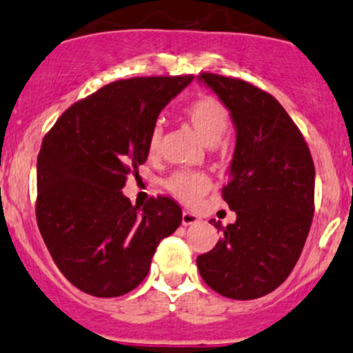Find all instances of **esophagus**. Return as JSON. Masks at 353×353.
<instances>
[{"label": "esophagus", "instance_id": "esophagus-1", "mask_svg": "<svg viewBox=\"0 0 353 353\" xmlns=\"http://www.w3.org/2000/svg\"><path fill=\"white\" fill-rule=\"evenodd\" d=\"M198 222V217L193 212H183V225H193Z\"/></svg>", "mask_w": 353, "mask_h": 353}]
</instances>
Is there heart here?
I'll use <instances>...</instances> for the list:
<instances>
[{
	"mask_svg": "<svg viewBox=\"0 0 353 353\" xmlns=\"http://www.w3.org/2000/svg\"><path fill=\"white\" fill-rule=\"evenodd\" d=\"M186 119L193 125L194 131L200 134L207 145H215L221 141L224 132L229 125V112L217 98L214 97H200L191 101L184 110ZM162 143V129L159 125L152 129L148 138V153L150 157H155L160 150ZM165 190L177 200L191 205L196 203L208 190H210V179L201 172H190V170H179L172 176L167 177L163 183Z\"/></svg>",
	"mask_w": 353,
	"mask_h": 353,
	"instance_id": "heart-1",
	"label": "heart"
}]
</instances>
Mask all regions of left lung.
Here are the masks:
<instances>
[{
	"mask_svg": "<svg viewBox=\"0 0 353 353\" xmlns=\"http://www.w3.org/2000/svg\"><path fill=\"white\" fill-rule=\"evenodd\" d=\"M198 81L221 98L236 128L229 181L222 188L236 222L222 228L214 221L222 236L196 256L198 271L219 295L260 299L288 278L305 245L314 215L312 157L274 97L208 72Z\"/></svg>",
	"mask_w": 353,
	"mask_h": 353,
	"instance_id": "obj_1",
	"label": "left lung"
}]
</instances>
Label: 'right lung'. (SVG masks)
<instances>
[{"label":"right lung","instance_id":"obj_1","mask_svg":"<svg viewBox=\"0 0 353 353\" xmlns=\"http://www.w3.org/2000/svg\"><path fill=\"white\" fill-rule=\"evenodd\" d=\"M193 75L112 82L61 114L37 157L36 219L61 274L81 292L121 296L146 278L153 253L183 221L169 196L132 205L128 174L148 159L159 114Z\"/></svg>","mask_w":353,"mask_h":353}]
</instances>
